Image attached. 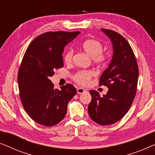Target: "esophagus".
I'll return each mask as SVG.
<instances>
[{
    "mask_svg": "<svg viewBox=\"0 0 155 155\" xmlns=\"http://www.w3.org/2000/svg\"><path fill=\"white\" fill-rule=\"evenodd\" d=\"M77 91H78V94H82V93H84L86 92V90H84V88H82V87H78L77 89Z\"/></svg>",
    "mask_w": 155,
    "mask_h": 155,
    "instance_id": "34e87169",
    "label": "esophagus"
}]
</instances>
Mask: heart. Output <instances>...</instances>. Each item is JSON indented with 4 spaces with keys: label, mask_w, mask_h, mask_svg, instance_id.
I'll return each mask as SVG.
<instances>
[{
    "label": "heart",
    "mask_w": 155,
    "mask_h": 155,
    "mask_svg": "<svg viewBox=\"0 0 155 155\" xmlns=\"http://www.w3.org/2000/svg\"><path fill=\"white\" fill-rule=\"evenodd\" d=\"M81 49L87 55L92 58L95 63H101L105 60V56L102 53L103 46L100 42L96 39H90L84 41L81 45ZM73 52L72 50H68L65 52L63 57L64 61L67 64H70L73 60ZM93 75V72L90 71H79L75 75V80L78 83L86 85L88 84L90 78Z\"/></svg>",
    "instance_id": "b5f03b06"
}]
</instances>
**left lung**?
<instances>
[{"instance_id": "8db88e82", "label": "left lung", "mask_w": 155, "mask_h": 155, "mask_svg": "<svg viewBox=\"0 0 155 155\" xmlns=\"http://www.w3.org/2000/svg\"><path fill=\"white\" fill-rule=\"evenodd\" d=\"M101 30L113 46L111 61L99 81L109 90L103 97L95 90L90 91L92 101L88 113L95 123L107 126L121 119L130 109L136 94L139 72L134 53L126 39L114 31Z\"/></svg>"}]
</instances>
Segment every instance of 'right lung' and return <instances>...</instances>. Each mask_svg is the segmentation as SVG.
<instances>
[{
  "label": "right lung",
  "instance_id": "right-lung-1",
  "mask_svg": "<svg viewBox=\"0 0 155 155\" xmlns=\"http://www.w3.org/2000/svg\"><path fill=\"white\" fill-rule=\"evenodd\" d=\"M80 31H51L39 35L29 44L19 69L18 81L24 109L38 124L53 126L64 118L68 103L77 93L73 84L54 89L49 78L63 67V52Z\"/></svg>",
  "mask_w": 155,
  "mask_h": 155
}]
</instances>
